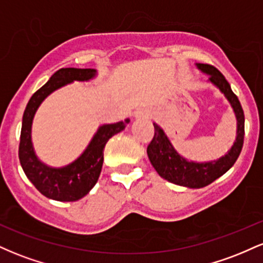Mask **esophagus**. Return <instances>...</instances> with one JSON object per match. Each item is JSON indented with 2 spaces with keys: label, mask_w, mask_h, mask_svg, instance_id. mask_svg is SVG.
<instances>
[{
  "label": "esophagus",
  "mask_w": 263,
  "mask_h": 263,
  "mask_svg": "<svg viewBox=\"0 0 263 263\" xmlns=\"http://www.w3.org/2000/svg\"><path fill=\"white\" fill-rule=\"evenodd\" d=\"M149 114L147 112L146 110H137L135 112V117L136 119H141V117H148Z\"/></svg>",
  "instance_id": "1"
}]
</instances>
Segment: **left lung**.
<instances>
[{
	"mask_svg": "<svg viewBox=\"0 0 263 263\" xmlns=\"http://www.w3.org/2000/svg\"><path fill=\"white\" fill-rule=\"evenodd\" d=\"M197 66L203 73L209 75L210 83L219 87L220 91L224 93L234 108L237 120V136L234 146L218 161L205 163L189 162L174 149L163 129L157 123H153L155 136L147 147L149 161L159 176L177 185L194 189L209 185L230 170L240 156L243 146V136H245V116H243L242 106L237 96L232 92L230 84L215 66L209 64H197Z\"/></svg>",
	"mask_w": 263,
	"mask_h": 263,
	"instance_id": "obj_1",
	"label": "left lung"
}]
</instances>
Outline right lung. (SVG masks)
I'll use <instances>...</instances> for the list:
<instances>
[{
	"instance_id": "add662e5",
	"label": "right lung",
	"mask_w": 263,
	"mask_h": 263,
	"mask_svg": "<svg viewBox=\"0 0 263 263\" xmlns=\"http://www.w3.org/2000/svg\"><path fill=\"white\" fill-rule=\"evenodd\" d=\"M96 75L95 69L62 68L37 90L27 104L22 120L18 156L27 178L44 197L58 201H77L85 197L100 177L104 148L114 135L125 129L128 119L111 125H102L92 137L83 155L63 168H52L37 158L31 140L32 122L35 111L54 90L73 83L74 80L87 81Z\"/></svg>"
}]
</instances>
